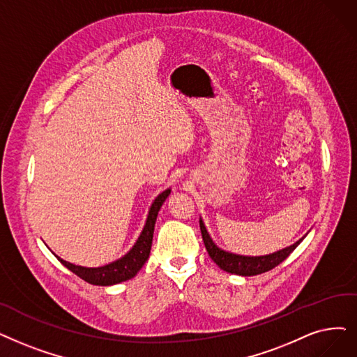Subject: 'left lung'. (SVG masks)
Returning <instances> with one entry per match:
<instances>
[{
  "instance_id": "1",
  "label": "left lung",
  "mask_w": 357,
  "mask_h": 357,
  "mask_svg": "<svg viewBox=\"0 0 357 357\" xmlns=\"http://www.w3.org/2000/svg\"><path fill=\"white\" fill-rule=\"evenodd\" d=\"M199 229H201V235H203L206 250L215 264L219 266L223 271H227L230 274L243 275V277L257 275V274H262V273L273 270L274 267L280 264V262H283L294 250H296L298 245L307 235L306 234L298 242H294L293 245H290L287 248H283V250H280V251H275L268 255L250 257V255H239V254L229 252V251H225V250H222V248L217 246L213 242L208 230L201 217H199Z\"/></svg>"
}]
</instances>
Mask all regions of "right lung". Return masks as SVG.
Returning a JSON list of instances; mask_svg holds the SVG:
<instances>
[{
	"instance_id": "right-lung-1",
	"label": "right lung",
	"mask_w": 357,
	"mask_h": 357,
	"mask_svg": "<svg viewBox=\"0 0 357 357\" xmlns=\"http://www.w3.org/2000/svg\"><path fill=\"white\" fill-rule=\"evenodd\" d=\"M169 194H170V188L165 190L163 192H160L156 198H154V201L149 208L147 219H146V223H144V227L142 230L140 236H138V239L135 241V243L132 245V248L126 255H122L121 258L109 262V264H105L102 267H83V266L71 264V262L59 258L58 255H55V254L54 255L58 258V261H61V264L66 266L70 271H73L74 274H77L80 278H83L84 282L90 283V284L112 286V284H118V283L130 280V278H132L138 271L142 270V267L149 259L158 213H159L160 207L163 206L166 198L169 197Z\"/></svg>"
}]
</instances>
